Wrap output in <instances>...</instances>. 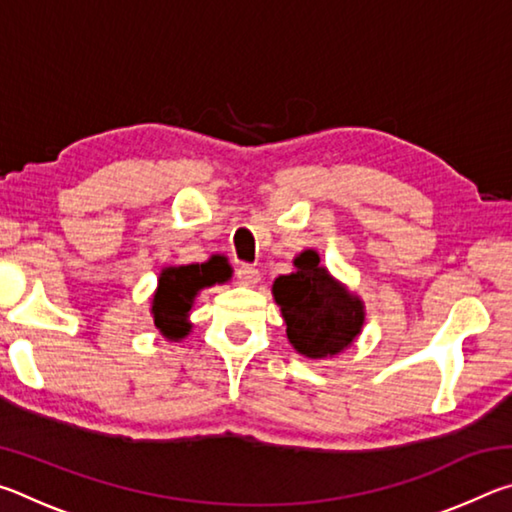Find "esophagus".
<instances>
[{"label": "esophagus", "mask_w": 512, "mask_h": 512, "mask_svg": "<svg viewBox=\"0 0 512 512\" xmlns=\"http://www.w3.org/2000/svg\"><path fill=\"white\" fill-rule=\"evenodd\" d=\"M259 282V271L253 266H239L237 268V284H241V287H255V284Z\"/></svg>", "instance_id": "esophagus-1"}]
</instances>
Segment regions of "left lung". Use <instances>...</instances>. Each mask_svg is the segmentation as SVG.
<instances>
[{
    "instance_id": "obj_1",
    "label": "left lung",
    "mask_w": 512,
    "mask_h": 512,
    "mask_svg": "<svg viewBox=\"0 0 512 512\" xmlns=\"http://www.w3.org/2000/svg\"><path fill=\"white\" fill-rule=\"evenodd\" d=\"M318 262L314 250H307L296 259L298 271L280 275L273 284L289 341L309 359H325L348 348L363 325L361 300L336 284Z\"/></svg>"
}]
</instances>
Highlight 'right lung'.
<instances>
[{
	"label": "right lung",
	"mask_w": 512,
	"mask_h": 512,
	"mask_svg": "<svg viewBox=\"0 0 512 512\" xmlns=\"http://www.w3.org/2000/svg\"><path fill=\"white\" fill-rule=\"evenodd\" d=\"M230 277V266L221 262V257H212L205 264H187L176 268H164L160 275L158 291L153 296V320L155 327L167 339H183L189 332L185 318L194 305L196 293L212 287L216 282H225Z\"/></svg>",
	"instance_id": "right-lung-1"
}]
</instances>
